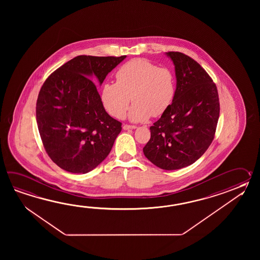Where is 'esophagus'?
I'll use <instances>...</instances> for the list:
<instances>
[{
	"label": "esophagus",
	"instance_id": "esophagus-1",
	"mask_svg": "<svg viewBox=\"0 0 260 260\" xmlns=\"http://www.w3.org/2000/svg\"><path fill=\"white\" fill-rule=\"evenodd\" d=\"M123 130H129V129H136L137 126L136 125H129V124H123Z\"/></svg>",
	"mask_w": 260,
	"mask_h": 260
}]
</instances>
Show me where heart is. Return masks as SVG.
Returning <instances> with one entry per match:
<instances>
[{"mask_svg": "<svg viewBox=\"0 0 260 260\" xmlns=\"http://www.w3.org/2000/svg\"><path fill=\"white\" fill-rule=\"evenodd\" d=\"M116 83H106L101 89V101L111 116L121 119L130 104L129 119L143 122L160 116L171 106L177 81L168 68L157 66L145 58H134L116 72Z\"/></svg>", "mask_w": 260, "mask_h": 260, "instance_id": "obj_1", "label": "heart"}]
</instances>
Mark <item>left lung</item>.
<instances>
[{"mask_svg": "<svg viewBox=\"0 0 260 260\" xmlns=\"http://www.w3.org/2000/svg\"><path fill=\"white\" fill-rule=\"evenodd\" d=\"M175 65L177 92L169 109L150 126L144 155L165 170L190 166L209 148L219 117L216 83L198 62L180 52L166 53Z\"/></svg>", "mask_w": 260, "mask_h": 260, "instance_id": "8db88e82", "label": "left lung"}]
</instances>
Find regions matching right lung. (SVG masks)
<instances>
[{
  "label": "right lung",
  "instance_id": "1",
  "mask_svg": "<svg viewBox=\"0 0 260 260\" xmlns=\"http://www.w3.org/2000/svg\"><path fill=\"white\" fill-rule=\"evenodd\" d=\"M125 57L78 55L45 80L36 120L46 153L61 169L88 173L111 152L122 122L106 112L94 83L102 84Z\"/></svg>",
  "mask_w": 260,
  "mask_h": 260
}]
</instances>
